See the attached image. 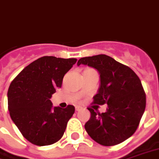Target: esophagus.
Segmentation results:
<instances>
[{"instance_id": "34e87169", "label": "esophagus", "mask_w": 159, "mask_h": 159, "mask_svg": "<svg viewBox=\"0 0 159 159\" xmlns=\"http://www.w3.org/2000/svg\"><path fill=\"white\" fill-rule=\"evenodd\" d=\"M80 107H75V110H76V111H80Z\"/></svg>"}]
</instances>
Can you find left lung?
Returning <instances> with one entry per match:
<instances>
[{
	"label": "left lung",
	"mask_w": 159,
	"mask_h": 159,
	"mask_svg": "<svg viewBox=\"0 0 159 159\" xmlns=\"http://www.w3.org/2000/svg\"><path fill=\"white\" fill-rule=\"evenodd\" d=\"M80 64L96 68L100 74L101 86L93 103L107 104V112L102 113L88 107L91 118L84 125L85 130L102 146L121 143L137 129L146 108L141 80L128 66L103 54L82 57L77 65Z\"/></svg>",
	"instance_id": "left-lung-1"
}]
</instances>
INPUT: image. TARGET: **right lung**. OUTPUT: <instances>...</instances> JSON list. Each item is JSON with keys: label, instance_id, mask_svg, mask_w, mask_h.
I'll list each match as a JSON object with an SVG mask.
<instances>
[{"label": "right lung", "instance_id": "obj_1", "mask_svg": "<svg viewBox=\"0 0 159 159\" xmlns=\"http://www.w3.org/2000/svg\"><path fill=\"white\" fill-rule=\"evenodd\" d=\"M76 61L45 56L25 67L11 81L7 92L9 113L21 134L32 144L52 145L64 134L75 107L52 109L50 98L61 88L64 75Z\"/></svg>", "mask_w": 159, "mask_h": 159}]
</instances>
